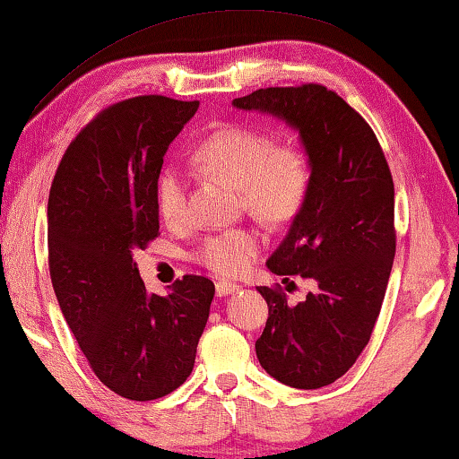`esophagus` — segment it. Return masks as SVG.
Listing matches in <instances>:
<instances>
[{
    "label": "esophagus",
    "mask_w": 459,
    "mask_h": 459,
    "mask_svg": "<svg viewBox=\"0 0 459 459\" xmlns=\"http://www.w3.org/2000/svg\"><path fill=\"white\" fill-rule=\"evenodd\" d=\"M239 285H236V283H230V281H217L215 283V291H217V298H225V295H230V293H236V291H239Z\"/></svg>",
    "instance_id": "esophagus-1"
}]
</instances>
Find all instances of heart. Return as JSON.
Masks as SVG:
<instances>
[{
	"label": "heart",
	"mask_w": 459,
	"mask_h": 459,
	"mask_svg": "<svg viewBox=\"0 0 459 459\" xmlns=\"http://www.w3.org/2000/svg\"><path fill=\"white\" fill-rule=\"evenodd\" d=\"M203 164L242 186L252 213L283 223L298 213L309 188V161L298 145L277 141L250 125H228L203 141ZM156 205L168 225L188 220V180L178 166H166L156 182ZM263 239L252 230H225L203 239L196 260L220 277H238L258 256Z\"/></svg>",
	"instance_id": "b5f03b06"
}]
</instances>
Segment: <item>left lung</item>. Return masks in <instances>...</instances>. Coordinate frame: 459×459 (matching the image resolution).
<instances>
[{
	"mask_svg": "<svg viewBox=\"0 0 459 459\" xmlns=\"http://www.w3.org/2000/svg\"><path fill=\"white\" fill-rule=\"evenodd\" d=\"M234 107L283 118L307 152L306 201L266 266L312 291L289 306L279 283L258 287L269 320L256 355L281 384L316 390L355 365L382 309L396 254L390 166L368 121L322 83L260 88Z\"/></svg>",
	"mask_w": 459,
	"mask_h": 459,
	"instance_id": "left-lung-1",
	"label": "left lung"
}]
</instances>
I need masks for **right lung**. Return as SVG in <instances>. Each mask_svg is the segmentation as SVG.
I'll list each match as a JSON object with an SVG mask.
<instances>
[{"label": "right lung", "instance_id": "right-lung-1", "mask_svg": "<svg viewBox=\"0 0 459 459\" xmlns=\"http://www.w3.org/2000/svg\"><path fill=\"white\" fill-rule=\"evenodd\" d=\"M199 102L137 96L96 115L69 143L48 195V271L91 371L118 396L147 402L186 382L215 295L185 274L147 295L133 254L160 236L156 182L168 147Z\"/></svg>", "mask_w": 459, "mask_h": 459}]
</instances>
